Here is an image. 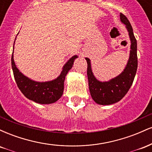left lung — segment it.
<instances>
[{"mask_svg": "<svg viewBox=\"0 0 152 152\" xmlns=\"http://www.w3.org/2000/svg\"><path fill=\"white\" fill-rule=\"evenodd\" d=\"M120 20L126 26L131 41L129 58L126 67L121 74L108 81H99L92 72L90 59L85 58L88 64L87 76L91 96L94 102L100 105H110L119 102L129 90L137 73V43L134 37L133 28L126 17L122 13H120Z\"/></svg>", "mask_w": 152, "mask_h": 152, "instance_id": "8db88e82", "label": "left lung"}]
</instances>
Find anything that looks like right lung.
I'll list each match as a JSON object with an SVG mask.
<instances>
[{"label":"right lung","mask_w":152,"mask_h":152,"mask_svg":"<svg viewBox=\"0 0 152 152\" xmlns=\"http://www.w3.org/2000/svg\"><path fill=\"white\" fill-rule=\"evenodd\" d=\"M15 43V42H14ZM14 49V46H13ZM75 55L63 66L60 75L52 81L39 82L31 79L18 70L13 59V52L11 57V66L17 86L27 99L40 104H50L57 102L61 97L64 88V81L68 72L74 65Z\"/></svg>","instance_id":"1"}]
</instances>
